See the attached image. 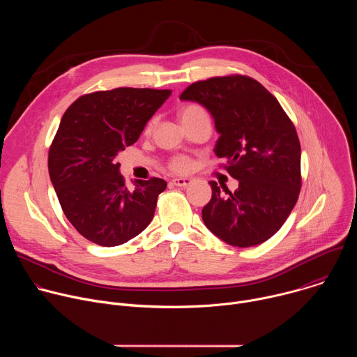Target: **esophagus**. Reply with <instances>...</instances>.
<instances>
[{
	"mask_svg": "<svg viewBox=\"0 0 357 357\" xmlns=\"http://www.w3.org/2000/svg\"><path fill=\"white\" fill-rule=\"evenodd\" d=\"M172 183L179 188H186L192 183V179L190 178H175V179H172Z\"/></svg>",
	"mask_w": 357,
	"mask_h": 357,
	"instance_id": "esophagus-1",
	"label": "esophagus"
}]
</instances>
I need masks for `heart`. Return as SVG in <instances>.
<instances>
[{"label":"heart","mask_w":357,"mask_h":357,"mask_svg":"<svg viewBox=\"0 0 357 357\" xmlns=\"http://www.w3.org/2000/svg\"><path fill=\"white\" fill-rule=\"evenodd\" d=\"M202 114H206V112L203 110L200 106H197V105H188V106H183L179 110V120H181V123H183V121H186L189 119H193V117L202 116ZM188 167H189L188 160L182 158V157L175 158L172 161V164H171V168L174 171H176V172H183V171L188 169Z\"/></svg>","instance_id":"b5f03b06"}]
</instances>
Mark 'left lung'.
<instances>
[{"instance_id": "8db88e82", "label": "left lung", "mask_w": 357, "mask_h": 357, "mask_svg": "<svg viewBox=\"0 0 357 357\" xmlns=\"http://www.w3.org/2000/svg\"><path fill=\"white\" fill-rule=\"evenodd\" d=\"M205 107L219 138L215 154L238 181L231 193L211 181L212 199L202 211L206 227L234 247H252L274 236L298 200L301 145L278 100L247 76L212 77L179 97Z\"/></svg>"}]
</instances>
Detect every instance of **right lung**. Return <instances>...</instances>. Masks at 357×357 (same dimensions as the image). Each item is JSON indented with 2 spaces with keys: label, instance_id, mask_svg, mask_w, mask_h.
Here are the masks:
<instances>
[{
  "label": "right lung",
  "instance_id": "right-lung-1",
  "mask_svg": "<svg viewBox=\"0 0 357 357\" xmlns=\"http://www.w3.org/2000/svg\"><path fill=\"white\" fill-rule=\"evenodd\" d=\"M172 90L119 87L79 97L66 110L49 149L47 168L63 213L87 240L127 243L154 218L167 182L135 179L130 190L116 162Z\"/></svg>",
  "mask_w": 357,
  "mask_h": 357
}]
</instances>
